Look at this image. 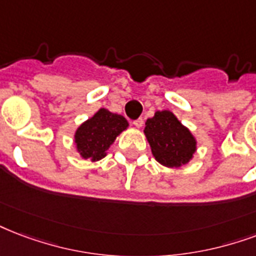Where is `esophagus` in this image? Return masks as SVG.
<instances>
[{
    "instance_id": "34e87169",
    "label": "esophagus",
    "mask_w": 256,
    "mask_h": 256,
    "mask_svg": "<svg viewBox=\"0 0 256 256\" xmlns=\"http://www.w3.org/2000/svg\"><path fill=\"white\" fill-rule=\"evenodd\" d=\"M132 124H134V126L138 128H142V126H144V120H142V118H138V120H132Z\"/></svg>"
}]
</instances>
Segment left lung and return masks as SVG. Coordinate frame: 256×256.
<instances>
[{
	"instance_id": "left-lung-1",
	"label": "left lung",
	"mask_w": 256,
	"mask_h": 256,
	"mask_svg": "<svg viewBox=\"0 0 256 256\" xmlns=\"http://www.w3.org/2000/svg\"><path fill=\"white\" fill-rule=\"evenodd\" d=\"M145 132L154 158L168 168H180L192 160L196 140L173 112L157 111L146 120Z\"/></svg>"
}]
</instances>
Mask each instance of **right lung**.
Returning <instances> with one entry per match:
<instances>
[{
  "label": "right lung",
  "mask_w": 256,
  "mask_h": 256,
  "mask_svg": "<svg viewBox=\"0 0 256 256\" xmlns=\"http://www.w3.org/2000/svg\"><path fill=\"white\" fill-rule=\"evenodd\" d=\"M128 126V120L122 115L100 108L78 128L75 132L76 149L84 160L99 161L106 157L115 138Z\"/></svg>",
  "instance_id": "add662e5"
}]
</instances>
